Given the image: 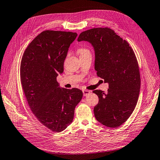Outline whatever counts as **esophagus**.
Listing matches in <instances>:
<instances>
[{
  "label": "esophagus",
  "mask_w": 160,
  "mask_h": 160,
  "mask_svg": "<svg viewBox=\"0 0 160 160\" xmlns=\"http://www.w3.org/2000/svg\"><path fill=\"white\" fill-rule=\"evenodd\" d=\"M91 91L90 90H82V93H83V95L85 97V96H87L88 95L90 94L91 93Z\"/></svg>",
  "instance_id": "34e87169"
}]
</instances>
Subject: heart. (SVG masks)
<instances>
[{
	"instance_id": "b5f03b06",
	"label": "heart",
	"mask_w": 160,
	"mask_h": 160,
	"mask_svg": "<svg viewBox=\"0 0 160 160\" xmlns=\"http://www.w3.org/2000/svg\"><path fill=\"white\" fill-rule=\"evenodd\" d=\"M87 52H89V51L86 48H79L78 50V53L79 54V55L87 53Z\"/></svg>"
}]
</instances>
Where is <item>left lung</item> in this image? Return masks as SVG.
<instances>
[{"mask_svg":"<svg viewBox=\"0 0 160 160\" xmlns=\"http://www.w3.org/2000/svg\"><path fill=\"white\" fill-rule=\"evenodd\" d=\"M78 41L92 44L97 74L109 85L106 93L93 91L99 99L95 117L105 126L117 128L129 118L138 102L140 75L136 56L126 40L108 28L85 31Z\"/></svg>","mask_w":160,"mask_h":160,"instance_id":"left-lung-1","label":"left lung"}]
</instances>
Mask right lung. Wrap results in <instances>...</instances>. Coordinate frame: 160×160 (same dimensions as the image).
<instances>
[{
  "mask_svg": "<svg viewBox=\"0 0 160 160\" xmlns=\"http://www.w3.org/2000/svg\"><path fill=\"white\" fill-rule=\"evenodd\" d=\"M76 32L45 31L30 43L22 58V87L33 114L54 132L65 130L73 122L82 92L59 87L56 78Z\"/></svg>",
  "mask_w": 160,
  "mask_h": 160,
  "instance_id": "obj_1",
  "label": "right lung"
}]
</instances>
